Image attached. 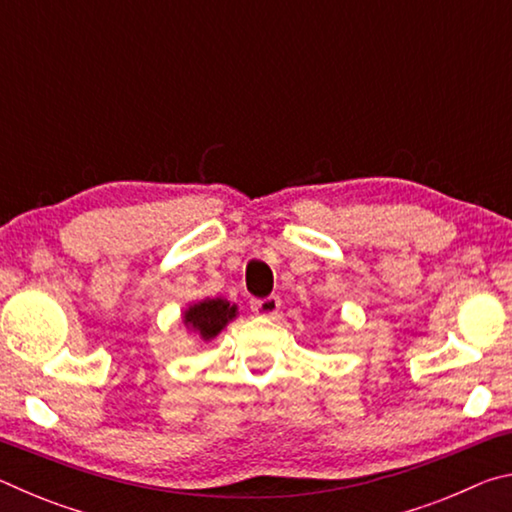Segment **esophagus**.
Masks as SVG:
<instances>
[{"instance_id": "esophagus-1", "label": "esophagus", "mask_w": 512, "mask_h": 512, "mask_svg": "<svg viewBox=\"0 0 512 512\" xmlns=\"http://www.w3.org/2000/svg\"><path fill=\"white\" fill-rule=\"evenodd\" d=\"M280 305H282V302H280V298H277V296L250 300V309H253L257 316H275L277 309H280Z\"/></svg>"}]
</instances>
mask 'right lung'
<instances>
[{
	"label": "right lung",
	"instance_id": "right-lung-1",
	"mask_svg": "<svg viewBox=\"0 0 512 512\" xmlns=\"http://www.w3.org/2000/svg\"><path fill=\"white\" fill-rule=\"evenodd\" d=\"M237 316V305H230L228 300H203L185 311V325L187 329L201 334L203 341L214 339L221 329L228 325V320Z\"/></svg>",
	"mask_w": 512,
	"mask_h": 512
}]
</instances>
